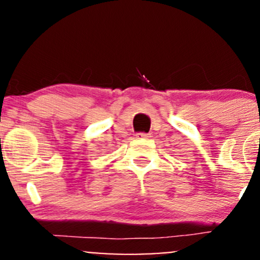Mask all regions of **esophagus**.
I'll list each match as a JSON object with an SVG mask.
<instances>
[{
	"label": "esophagus",
	"instance_id": "obj_1",
	"mask_svg": "<svg viewBox=\"0 0 260 260\" xmlns=\"http://www.w3.org/2000/svg\"><path fill=\"white\" fill-rule=\"evenodd\" d=\"M136 137L141 138V139H146V138L149 137V135H148V133H137V135H136Z\"/></svg>",
	"mask_w": 260,
	"mask_h": 260
}]
</instances>
